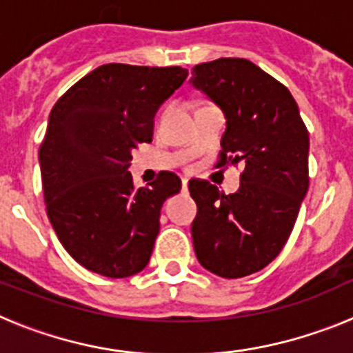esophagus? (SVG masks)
Wrapping results in <instances>:
<instances>
[{
	"label": "esophagus",
	"instance_id": "34e87169",
	"mask_svg": "<svg viewBox=\"0 0 353 353\" xmlns=\"http://www.w3.org/2000/svg\"><path fill=\"white\" fill-rule=\"evenodd\" d=\"M187 183H189V180L182 179V187H183V189H187Z\"/></svg>",
	"mask_w": 353,
	"mask_h": 353
}]
</instances>
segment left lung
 Returning <instances> with one entry per match:
<instances>
[{
    "label": "left lung",
    "instance_id": "obj_1",
    "mask_svg": "<svg viewBox=\"0 0 353 353\" xmlns=\"http://www.w3.org/2000/svg\"><path fill=\"white\" fill-rule=\"evenodd\" d=\"M189 83L221 108L226 130L219 166L244 162L239 191L191 180L198 205L196 258L226 279L249 276L285 248L307 194L310 134L285 84L244 58L196 65Z\"/></svg>",
    "mask_w": 353,
    "mask_h": 353
}]
</instances>
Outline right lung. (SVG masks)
I'll use <instances>...</instances> for the list:
<instances>
[{
	"label": "right lung",
	"instance_id": "add662e5",
	"mask_svg": "<svg viewBox=\"0 0 353 353\" xmlns=\"http://www.w3.org/2000/svg\"><path fill=\"white\" fill-rule=\"evenodd\" d=\"M187 74L102 65L52 108L39 152L43 199L61 245L84 269L118 279L148 265L162 203L182 182L161 171L150 187L134 189L129 166L132 150L152 141L157 109Z\"/></svg>",
	"mask_w": 353,
	"mask_h": 353
}]
</instances>
